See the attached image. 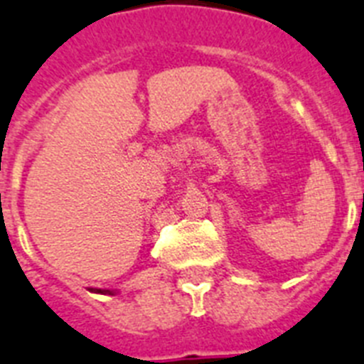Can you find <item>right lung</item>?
Masks as SVG:
<instances>
[{"label":"right lung","instance_id":"add662e5","mask_svg":"<svg viewBox=\"0 0 364 364\" xmlns=\"http://www.w3.org/2000/svg\"><path fill=\"white\" fill-rule=\"evenodd\" d=\"M91 291H95V294H110V295H114V291H112V289H99V288H91Z\"/></svg>","mask_w":364,"mask_h":364}]
</instances>
